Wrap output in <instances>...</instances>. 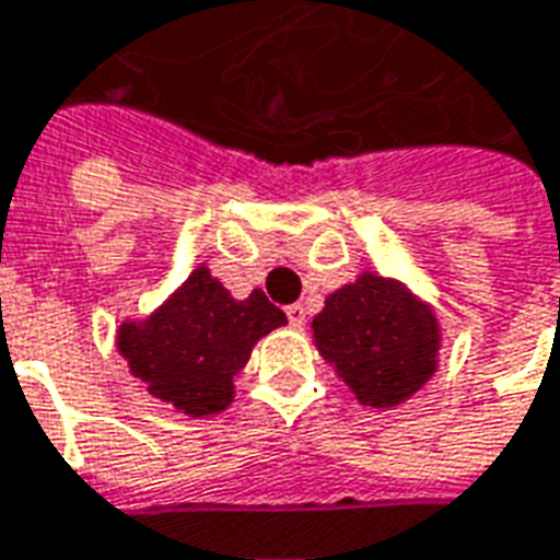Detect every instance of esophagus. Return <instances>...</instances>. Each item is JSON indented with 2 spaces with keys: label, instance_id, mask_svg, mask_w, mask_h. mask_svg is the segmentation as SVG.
<instances>
[{
  "label": "esophagus",
  "instance_id": "esophagus-1",
  "mask_svg": "<svg viewBox=\"0 0 560 560\" xmlns=\"http://www.w3.org/2000/svg\"><path fill=\"white\" fill-rule=\"evenodd\" d=\"M287 316L295 328H304V325H307V307H304V304H289Z\"/></svg>",
  "mask_w": 560,
  "mask_h": 560
}]
</instances>
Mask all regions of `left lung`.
Wrapping results in <instances>:
<instances>
[{"label": "left lung", "instance_id": "8db88e82", "mask_svg": "<svg viewBox=\"0 0 560 560\" xmlns=\"http://www.w3.org/2000/svg\"><path fill=\"white\" fill-rule=\"evenodd\" d=\"M313 343L364 407H398L438 371L440 323L395 277L364 271L313 316Z\"/></svg>", "mask_w": 560, "mask_h": 560}]
</instances>
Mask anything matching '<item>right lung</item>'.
<instances>
[{
  "label": "right lung",
  "instance_id": "1",
  "mask_svg": "<svg viewBox=\"0 0 560 560\" xmlns=\"http://www.w3.org/2000/svg\"><path fill=\"white\" fill-rule=\"evenodd\" d=\"M280 325L287 313L261 289L237 301L198 265L147 319H122L117 350L153 398L201 419L232 404L253 347Z\"/></svg>",
  "mask_w": 560,
  "mask_h": 560
}]
</instances>
